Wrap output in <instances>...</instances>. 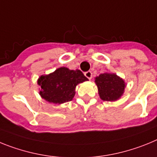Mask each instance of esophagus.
Returning <instances> with one entry per match:
<instances>
[{"label": "esophagus", "instance_id": "1", "mask_svg": "<svg viewBox=\"0 0 157 157\" xmlns=\"http://www.w3.org/2000/svg\"><path fill=\"white\" fill-rule=\"evenodd\" d=\"M84 76H85V77H86L88 80H91V79H92V72H91V71L85 72V73H84Z\"/></svg>", "mask_w": 157, "mask_h": 157}]
</instances>
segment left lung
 Masks as SVG:
<instances>
[{
	"instance_id": "obj_1",
	"label": "left lung",
	"mask_w": 157,
	"mask_h": 157,
	"mask_svg": "<svg viewBox=\"0 0 157 157\" xmlns=\"http://www.w3.org/2000/svg\"><path fill=\"white\" fill-rule=\"evenodd\" d=\"M98 94L103 101L114 102L122 97L126 84L122 78L115 73L106 72L95 78Z\"/></svg>"
}]
</instances>
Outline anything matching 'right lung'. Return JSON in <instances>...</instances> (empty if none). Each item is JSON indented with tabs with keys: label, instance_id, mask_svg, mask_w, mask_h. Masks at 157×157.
Listing matches in <instances>:
<instances>
[{
	"label": "right lung",
	"instance_id": "1",
	"mask_svg": "<svg viewBox=\"0 0 157 157\" xmlns=\"http://www.w3.org/2000/svg\"><path fill=\"white\" fill-rule=\"evenodd\" d=\"M88 80L79 69L70 70L66 67H60L50 74L39 77V95L49 103L62 104L71 101L76 94L77 84Z\"/></svg>",
	"mask_w": 157,
	"mask_h": 157
}]
</instances>
